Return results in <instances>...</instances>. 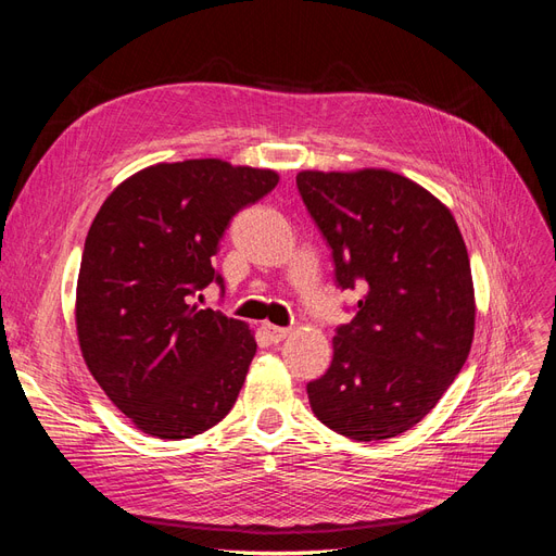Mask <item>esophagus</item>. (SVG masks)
I'll return each mask as SVG.
<instances>
[{"label":"esophagus","mask_w":556,"mask_h":556,"mask_svg":"<svg viewBox=\"0 0 556 556\" xmlns=\"http://www.w3.org/2000/svg\"><path fill=\"white\" fill-rule=\"evenodd\" d=\"M262 331H264V336L271 343H280L282 339H288V333H290V329L288 327H276V325H271V323H264L262 325Z\"/></svg>","instance_id":"34e87169"}]
</instances>
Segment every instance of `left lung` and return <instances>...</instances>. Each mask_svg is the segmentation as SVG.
<instances>
[{
  "mask_svg": "<svg viewBox=\"0 0 556 556\" xmlns=\"http://www.w3.org/2000/svg\"><path fill=\"white\" fill-rule=\"evenodd\" d=\"M301 199L331 248L336 282L362 288L308 382L319 422L352 441H384L422 419L473 343L476 294L462 231L422 185L387 169L301 172Z\"/></svg>",
  "mask_w": 556,
  "mask_h": 556,
  "instance_id": "obj_1",
  "label": "left lung"
}]
</instances>
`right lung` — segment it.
I'll return each instance as SVG.
<instances>
[{
    "instance_id": "right-lung-1",
    "label": "right lung",
    "mask_w": 556,
    "mask_h": 556,
    "mask_svg": "<svg viewBox=\"0 0 556 556\" xmlns=\"http://www.w3.org/2000/svg\"><path fill=\"white\" fill-rule=\"evenodd\" d=\"M278 174L223 160L155 164L106 197L88 231L76 285V331L90 374L137 429L182 441L233 408L255 336L201 308L223 276L211 260L229 220Z\"/></svg>"
}]
</instances>
